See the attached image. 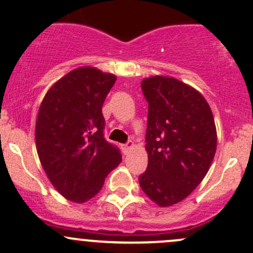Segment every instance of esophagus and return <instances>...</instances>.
Instances as JSON below:
<instances>
[{
	"instance_id": "1",
	"label": "esophagus",
	"mask_w": 253,
	"mask_h": 253,
	"mask_svg": "<svg viewBox=\"0 0 253 253\" xmlns=\"http://www.w3.org/2000/svg\"><path fill=\"white\" fill-rule=\"evenodd\" d=\"M132 148H133V142H131V140H129V142H127L126 144L122 145V149H124L125 154H128L129 150H131Z\"/></svg>"
}]
</instances>
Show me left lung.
I'll return each instance as SVG.
<instances>
[{"label":"left lung","instance_id":"8db88e82","mask_svg":"<svg viewBox=\"0 0 253 253\" xmlns=\"http://www.w3.org/2000/svg\"><path fill=\"white\" fill-rule=\"evenodd\" d=\"M148 100L147 171L142 190L161 207L184 200L209 172L217 148L212 110L200 92L169 76L140 84Z\"/></svg>","mask_w":253,"mask_h":253}]
</instances>
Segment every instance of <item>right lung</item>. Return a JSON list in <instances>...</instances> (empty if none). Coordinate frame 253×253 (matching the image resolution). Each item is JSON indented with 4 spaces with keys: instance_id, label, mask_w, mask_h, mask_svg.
Returning a JSON list of instances; mask_svg holds the SVG:
<instances>
[{
    "instance_id": "add662e5",
    "label": "right lung",
    "mask_w": 253,
    "mask_h": 253,
    "mask_svg": "<svg viewBox=\"0 0 253 253\" xmlns=\"http://www.w3.org/2000/svg\"><path fill=\"white\" fill-rule=\"evenodd\" d=\"M115 81L113 74L81 66L53 84L40 105L35 126L40 161L53 187L73 203L97 195L122 160L103 133L102 106Z\"/></svg>"
}]
</instances>
